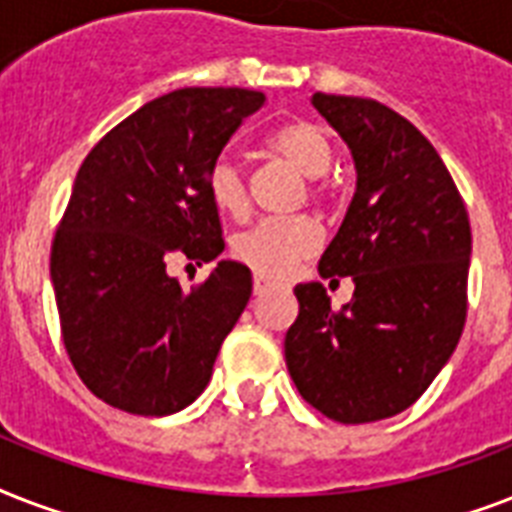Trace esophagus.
I'll use <instances>...</instances> for the list:
<instances>
[{
    "instance_id": "obj_1",
    "label": "esophagus",
    "mask_w": 512,
    "mask_h": 512,
    "mask_svg": "<svg viewBox=\"0 0 512 512\" xmlns=\"http://www.w3.org/2000/svg\"><path fill=\"white\" fill-rule=\"evenodd\" d=\"M271 287H273V281L268 279V276H263V273H255V279H252V289H255V295H263V292H268Z\"/></svg>"
}]
</instances>
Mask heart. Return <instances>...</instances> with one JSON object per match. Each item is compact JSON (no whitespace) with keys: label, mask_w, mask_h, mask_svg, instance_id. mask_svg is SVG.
<instances>
[{"label":"heart","mask_w":512,"mask_h":512,"mask_svg":"<svg viewBox=\"0 0 512 512\" xmlns=\"http://www.w3.org/2000/svg\"><path fill=\"white\" fill-rule=\"evenodd\" d=\"M268 148L311 180L308 196L321 199L324 185L319 177L335 164V143L316 122H292L276 130ZM207 193L225 215L239 217L247 209V180L233 156H217L207 172ZM321 231L311 217H268L233 239V255L255 273L284 276L295 263L319 247Z\"/></svg>","instance_id":"1"}]
</instances>
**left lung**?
<instances>
[{
    "label": "left lung",
    "mask_w": 512,
    "mask_h": 512,
    "mask_svg": "<svg viewBox=\"0 0 512 512\" xmlns=\"http://www.w3.org/2000/svg\"><path fill=\"white\" fill-rule=\"evenodd\" d=\"M311 103L356 167V193L319 260L321 279L350 276L353 297L332 311L321 281L297 284L284 356L308 404L361 425L409 409L460 342L468 209L436 148L393 108L324 92Z\"/></svg>",
    "instance_id": "1"
}]
</instances>
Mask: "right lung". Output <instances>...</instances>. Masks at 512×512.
Returning <instances> with one entry per match:
<instances>
[{
	"label": "right lung",
	"instance_id": "obj_1",
	"mask_svg": "<svg viewBox=\"0 0 512 512\" xmlns=\"http://www.w3.org/2000/svg\"><path fill=\"white\" fill-rule=\"evenodd\" d=\"M265 95L185 87L116 124L76 172L50 255L60 329L82 382L106 404L164 417L207 388L220 345L252 295V273L220 260L191 289L172 257L225 249L207 172Z\"/></svg>",
	"mask_w": 512,
	"mask_h": 512
}]
</instances>
